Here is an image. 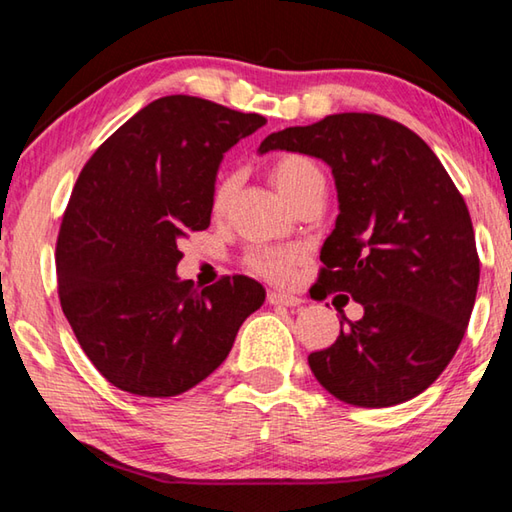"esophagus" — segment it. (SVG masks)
Returning a JSON list of instances; mask_svg holds the SVG:
<instances>
[{
	"mask_svg": "<svg viewBox=\"0 0 512 512\" xmlns=\"http://www.w3.org/2000/svg\"><path fill=\"white\" fill-rule=\"evenodd\" d=\"M267 303H270V306L297 308V306H301V299H299V297H292V294H285V292H274V290H270V292H267Z\"/></svg>",
	"mask_w": 512,
	"mask_h": 512,
	"instance_id": "obj_1",
	"label": "esophagus"
}]
</instances>
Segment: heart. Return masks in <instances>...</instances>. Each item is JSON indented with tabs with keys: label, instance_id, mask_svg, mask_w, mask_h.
Returning <instances> with one entry per match:
<instances>
[{
	"label": "heart",
	"instance_id": "obj_1",
	"mask_svg": "<svg viewBox=\"0 0 512 512\" xmlns=\"http://www.w3.org/2000/svg\"><path fill=\"white\" fill-rule=\"evenodd\" d=\"M272 182L276 188L288 197V202L294 204L303 193H308L312 186L324 182V175L321 170L312 164L308 157L301 155H285L276 159L272 164ZM233 188H236V177L233 175H222L218 186H215L213 193V211L222 213L224 206L229 204V197L233 195ZM301 261L299 249H279V247H258L247 254V265L249 270L256 274L265 276V279L283 283L288 281L294 267Z\"/></svg>",
	"mask_w": 512,
	"mask_h": 512
}]
</instances>
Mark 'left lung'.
Segmentation results:
<instances>
[{"mask_svg": "<svg viewBox=\"0 0 512 512\" xmlns=\"http://www.w3.org/2000/svg\"><path fill=\"white\" fill-rule=\"evenodd\" d=\"M301 152L333 170L339 215L321 247V294L346 292L364 317L310 353L321 387L355 407L423 393L459 348L479 288L461 193L432 148L378 114H330L272 132L258 148Z\"/></svg>", "mask_w": 512, "mask_h": 512, "instance_id": "1", "label": "left lung"}]
</instances>
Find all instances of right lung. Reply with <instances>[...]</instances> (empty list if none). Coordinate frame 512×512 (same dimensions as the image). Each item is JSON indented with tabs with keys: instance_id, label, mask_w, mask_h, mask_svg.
I'll return each instance as SVG.
<instances>
[{
	"instance_id": "1",
	"label": "right lung",
	"mask_w": 512,
	"mask_h": 512,
	"mask_svg": "<svg viewBox=\"0 0 512 512\" xmlns=\"http://www.w3.org/2000/svg\"><path fill=\"white\" fill-rule=\"evenodd\" d=\"M261 125V114L164 96L80 173L56 245L60 306L85 355L121 391L170 398L193 389L263 306L265 288L249 276L204 290L177 276V242L211 224L224 152Z\"/></svg>"
}]
</instances>
